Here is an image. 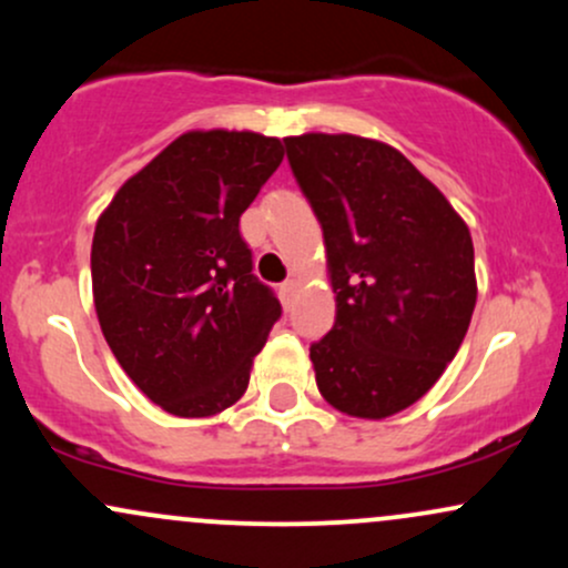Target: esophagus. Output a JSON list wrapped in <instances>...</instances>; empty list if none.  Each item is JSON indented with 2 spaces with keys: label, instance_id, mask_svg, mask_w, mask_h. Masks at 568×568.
<instances>
[{
  "label": "esophagus",
  "instance_id": "obj_1",
  "mask_svg": "<svg viewBox=\"0 0 568 568\" xmlns=\"http://www.w3.org/2000/svg\"><path fill=\"white\" fill-rule=\"evenodd\" d=\"M293 291H296V283H293V280H285V283L280 285V298H283V304H291Z\"/></svg>",
  "mask_w": 568,
  "mask_h": 568
}]
</instances>
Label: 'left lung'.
Listing matches in <instances>:
<instances>
[{
	"label": "left lung",
	"instance_id": "left-lung-1",
	"mask_svg": "<svg viewBox=\"0 0 568 568\" xmlns=\"http://www.w3.org/2000/svg\"><path fill=\"white\" fill-rule=\"evenodd\" d=\"M285 152L336 293L334 328L310 347L317 389L357 419L393 416L440 379L470 328V230L389 143L304 133Z\"/></svg>",
	"mask_w": 568,
	"mask_h": 568
}]
</instances>
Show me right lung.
<instances>
[{"label": "right lung", "mask_w": 568, "mask_h": 568, "mask_svg": "<svg viewBox=\"0 0 568 568\" xmlns=\"http://www.w3.org/2000/svg\"><path fill=\"white\" fill-rule=\"evenodd\" d=\"M283 162L251 130H189L128 179L90 251L103 336L173 416H213L247 389L283 306L253 275L240 216Z\"/></svg>", "instance_id": "right-lung-1"}]
</instances>
